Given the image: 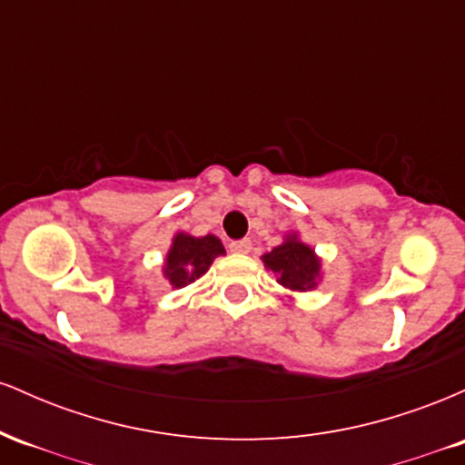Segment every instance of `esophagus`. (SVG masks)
Returning a JSON list of instances; mask_svg holds the SVG:
<instances>
[{
    "mask_svg": "<svg viewBox=\"0 0 465 465\" xmlns=\"http://www.w3.org/2000/svg\"><path fill=\"white\" fill-rule=\"evenodd\" d=\"M229 251H232V253H249V251H251V240L249 238L233 240V242H229Z\"/></svg>",
    "mask_w": 465,
    "mask_h": 465,
    "instance_id": "34e87169",
    "label": "esophagus"
}]
</instances>
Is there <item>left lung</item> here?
Returning <instances> with one entry per match:
<instances>
[{"label":"left lung","mask_w":465,"mask_h":465,"mask_svg":"<svg viewBox=\"0 0 465 465\" xmlns=\"http://www.w3.org/2000/svg\"><path fill=\"white\" fill-rule=\"evenodd\" d=\"M262 262L266 269L277 273V282L291 291H311L317 286L322 271V262L314 251L295 236L286 238V242L262 255Z\"/></svg>","instance_id":"obj_1"}]
</instances>
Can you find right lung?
<instances>
[{
  "label": "right lung",
  "mask_w": 465,
  "mask_h": 465,
  "mask_svg": "<svg viewBox=\"0 0 465 465\" xmlns=\"http://www.w3.org/2000/svg\"><path fill=\"white\" fill-rule=\"evenodd\" d=\"M225 253V247L216 236L194 238L188 233H177L168 255H165L163 275L174 288H183L210 269L216 255Z\"/></svg>",
  "instance_id": "right-lung-1"
}]
</instances>
